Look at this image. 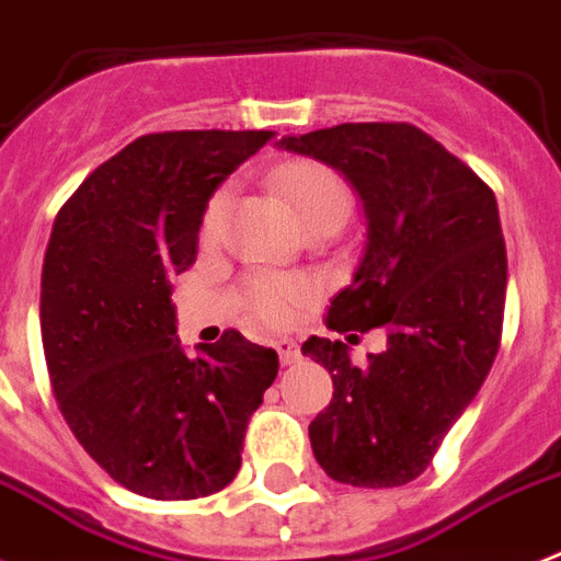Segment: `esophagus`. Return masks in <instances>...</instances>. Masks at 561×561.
Listing matches in <instances>:
<instances>
[{
  "label": "esophagus",
  "instance_id": "obj_1",
  "mask_svg": "<svg viewBox=\"0 0 561 561\" xmlns=\"http://www.w3.org/2000/svg\"><path fill=\"white\" fill-rule=\"evenodd\" d=\"M276 352H279L282 367H290V364H297V360L302 358V352H299V343L290 341V337H282V341H276Z\"/></svg>",
  "mask_w": 561,
  "mask_h": 561
}]
</instances>
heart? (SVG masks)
I'll use <instances>...</instances> for the list:
<instances>
[{
    "instance_id": "b5f03b06",
    "label": "heart",
    "mask_w": 561,
    "mask_h": 561,
    "mask_svg": "<svg viewBox=\"0 0 561 561\" xmlns=\"http://www.w3.org/2000/svg\"><path fill=\"white\" fill-rule=\"evenodd\" d=\"M273 188L290 203L302 227L323 218L346 220L352 206L350 188L337 171L311 160L285 162L271 174ZM229 209V188H218L203 209L201 232L215 241ZM317 294V282L306 276H259L244 288V306L264 325H288L297 311Z\"/></svg>"
}]
</instances>
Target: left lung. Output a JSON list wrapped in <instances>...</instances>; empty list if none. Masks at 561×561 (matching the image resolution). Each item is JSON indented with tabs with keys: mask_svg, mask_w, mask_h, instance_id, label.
Listing matches in <instances>:
<instances>
[{
	"mask_svg": "<svg viewBox=\"0 0 561 561\" xmlns=\"http://www.w3.org/2000/svg\"><path fill=\"white\" fill-rule=\"evenodd\" d=\"M279 145L341 171L364 203L367 247L325 325L387 332V350L367 364H352L343 341L302 343L334 381L308 425L311 448L337 483L404 486L434 460L501 346L506 244L495 194L408 122L337 125Z\"/></svg>",
	"mask_w": 561,
	"mask_h": 561,
	"instance_id": "obj_1",
	"label": "left lung"
}]
</instances>
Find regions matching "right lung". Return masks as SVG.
<instances>
[{"label":"right lung","instance_id":"right-lung-1","mask_svg":"<svg viewBox=\"0 0 561 561\" xmlns=\"http://www.w3.org/2000/svg\"><path fill=\"white\" fill-rule=\"evenodd\" d=\"M271 136H139L57 211L39 282L51 390L83 451L136 495L194 501L232 483L279 373V355L236 329L186 355L171 306L206 203Z\"/></svg>","mask_w":561,"mask_h":561}]
</instances>
